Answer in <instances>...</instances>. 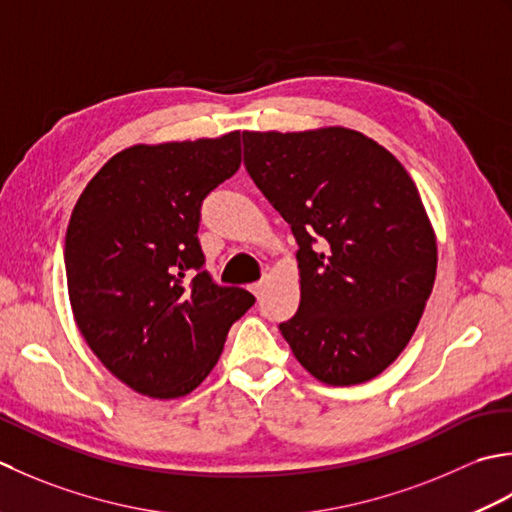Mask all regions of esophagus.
Instances as JSON below:
<instances>
[{
    "instance_id": "1",
    "label": "esophagus",
    "mask_w": 512,
    "mask_h": 512,
    "mask_svg": "<svg viewBox=\"0 0 512 512\" xmlns=\"http://www.w3.org/2000/svg\"><path fill=\"white\" fill-rule=\"evenodd\" d=\"M263 289H265V280H258V283H254V285H249V291H252V294L258 298L260 294H263Z\"/></svg>"
}]
</instances>
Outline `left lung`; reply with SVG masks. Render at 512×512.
Wrapping results in <instances>:
<instances>
[{"label":"left lung","instance_id":"obj_1","mask_svg":"<svg viewBox=\"0 0 512 512\" xmlns=\"http://www.w3.org/2000/svg\"><path fill=\"white\" fill-rule=\"evenodd\" d=\"M243 148L298 243L300 305L280 333L320 382L375 378L409 344L435 283V234L409 172L349 128L243 132Z\"/></svg>","mask_w":512,"mask_h":512}]
</instances>
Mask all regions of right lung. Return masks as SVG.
I'll return each mask as SVG.
<instances>
[{
	"label": "right lung",
	"instance_id": "obj_1",
	"mask_svg": "<svg viewBox=\"0 0 512 512\" xmlns=\"http://www.w3.org/2000/svg\"><path fill=\"white\" fill-rule=\"evenodd\" d=\"M241 168V132L132 145L81 192L66 232L70 307L114 378L148 398L194 391L254 305L203 269V198Z\"/></svg>",
	"mask_w": 512,
	"mask_h": 512
}]
</instances>
